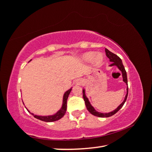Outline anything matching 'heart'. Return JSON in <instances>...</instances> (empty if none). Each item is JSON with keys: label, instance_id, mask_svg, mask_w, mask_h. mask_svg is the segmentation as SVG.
<instances>
[{"label": "heart", "instance_id": "1", "mask_svg": "<svg viewBox=\"0 0 152 152\" xmlns=\"http://www.w3.org/2000/svg\"><path fill=\"white\" fill-rule=\"evenodd\" d=\"M83 58L84 60L89 61L94 59V62L97 65H101V63L103 62V56L101 53L99 54H95V53L94 52H89L87 53L86 54L83 55Z\"/></svg>", "mask_w": 152, "mask_h": 152}]
</instances>
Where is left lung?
I'll use <instances>...</instances> for the list:
<instances>
[{
	"label": "left lung",
	"instance_id": "obj_1",
	"mask_svg": "<svg viewBox=\"0 0 152 152\" xmlns=\"http://www.w3.org/2000/svg\"><path fill=\"white\" fill-rule=\"evenodd\" d=\"M105 53H106V55H107V57L110 58V61H111V62H112V63L111 64L110 66L116 65L117 66H118L119 70H120L122 73V76H123V81L127 85V73L126 71V69H125L123 63H122V61L121 58H119L118 55L114 54V53H111L107 49H105ZM127 95H128V87H127V94L126 95V97H125L124 101L122 102L121 104L119 105L118 108L115 109V110L111 111V112L108 113H99L95 110V109L92 107L91 104H90V103L89 102L88 99H87V97L86 96V94H85V90L84 89L83 90V99L85 101V103H86V105L87 110H88L89 112L92 114V115L97 116V117H99V118H108V117L112 116L114 115V114H115L122 107H123V105H124V103H125V102H126V101L127 99Z\"/></svg>",
	"mask_w": 152,
	"mask_h": 152
}]
</instances>
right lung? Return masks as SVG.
I'll use <instances>...</instances> for the list:
<instances>
[{
    "label": "right lung",
    "mask_w": 152,
    "mask_h": 152,
    "mask_svg": "<svg viewBox=\"0 0 152 152\" xmlns=\"http://www.w3.org/2000/svg\"><path fill=\"white\" fill-rule=\"evenodd\" d=\"M71 89H69L68 91H66L65 94L63 95V105L62 107L61 108V110L58 111L57 113H55V115H49V116H38V115H34V114L31 113L32 115H33L34 117L37 119H39V120L43 121H46V122H52V121H57L58 119H60L61 118H62L65 115V113H66V101H67L69 95L70 94V92L71 91ZM27 111L29 112V111L27 110Z\"/></svg>",
    "instance_id": "add662e5"
}]
</instances>
